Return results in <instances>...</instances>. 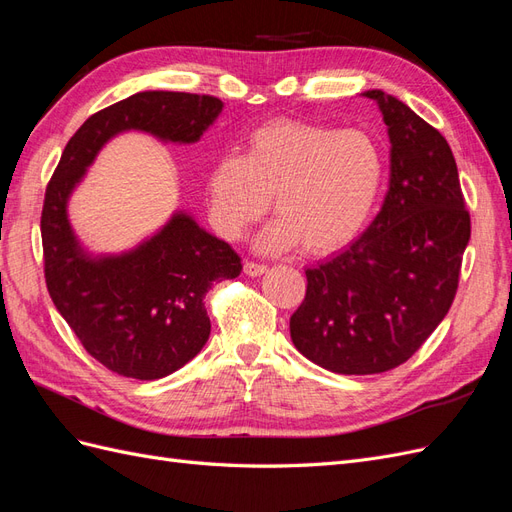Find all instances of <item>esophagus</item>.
<instances>
[{
	"label": "esophagus",
	"mask_w": 512,
	"mask_h": 512,
	"mask_svg": "<svg viewBox=\"0 0 512 512\" xmlns=\"http://www.w3.org/2000/svg\"><path fill=\"white\" fill-rule=\"evenodd\" d=\"M243 271L250 275V277H258L267 271V265H260V262H254V260H247L243 265Z\"/></svg>",
	"instance_id": "obj_1"
}]
</instances>
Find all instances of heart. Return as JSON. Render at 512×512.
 Here are the masks:
<instances>
[{"label": "heart", "instance_id": "1", "mask_svg": "<svg viewBox=\"0 0 512 512\" xmlns=\"http://www.w3.org/2000/svg\"><path fill=\"white\" fill-rule=\"evenodd\" d=\"M384 179L380 145L363 130L275 121L252 132L245 156L228 153L209 173L211 218L239 239L269 209L277 220L260 247L327 254L363 230Z\"/></svg>", "mask_w": 512, "mask_h": 512}]
</instances>
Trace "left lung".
<instances>
[{
    "instance_id": "8db88e82",
    "label": "left lung",
    "mask_w": 512,
    "mask_h": 512,
    "mask_svg": "<svg viewBox=\"0 0 512 512\" xmlns=\"http://www.w3.org/2000/svg\"><path fill=\"white\" fill-rule=\"evenodd\" d=\"M391 181L380 213L344 252L307 269L290 337L309 361L346 376L382 374L425 344L453 305L470 213L446 138L380 89Z\"/></svg>"
}]
</instances>
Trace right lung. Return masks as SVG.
<instances>
[{
    "label": "right lung",
    "instance_id": "obj_1",
    "mask_svg": "<svg viewBox=\"0 0 512 512\" xmlns=\"http://www.w3.org/2000/svg\"><path fill=\"white\" fill-rule=\"evenodd\" d=\"M222 106L220 98L183 91H141L106 106L74 132L46 185V288L83 348L119 376L158 380L192 361L211 333L207 292L213 282L237 277L241 258L181 211L136 250L94 258L72 232L68 198L115 134L141 130L160 141L196 143Z\"/></svg>",
    "mask_w": 512,
    "mask_h": 512
}]
</instances>
